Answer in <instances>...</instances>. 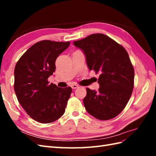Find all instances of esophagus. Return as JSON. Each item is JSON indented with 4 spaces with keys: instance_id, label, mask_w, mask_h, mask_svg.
Instances as JSON below:
<instances>
[{
    "instance_id": "34e87169",
    "label": "esophagus",
    "mask_w": 156,
    "mask_h": 156,
    "mask_svg": "<svg viewBox=\"0 0 156 156\" xmlns=\"http://www.w3.org/2000/svg\"><path fill=\"white\" fill-rule=\"evenodd\" d=\"M71 87H72L73 89H76V88H77L79 87V85L76 84H72Z\"/></svg>"
}]
</instances>
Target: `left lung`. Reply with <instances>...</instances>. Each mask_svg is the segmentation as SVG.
I'll list each match as a JSON object with an SVG mask.
<instances>
[{"instance_id":"1","label":"left lung","mask_w":156,"mask_h":156,"mask_svg":"<svg viewBox=\"0 0 156 156\" xmlns=\"http://www.w3.org/2000/svg\"><path fill=\"white\" fill-rule=\"evenodd\" d=\"M85 55L90 70L100 73L98 91L87 88L86 110L99 120H109L121 113L134 87V69L127 51L107 35L97 34L74 41Z\"/></svg>"}]
</instances>
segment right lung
<instances>
[{
  "instance_id": "add662e5",
  "label": "right lung",
  "mask_w": 156,
  "mask_h": 156,
  "mask_svg": "<svg viewBox=\"0 0 156 156\" xmlns=\"http://www.w3.org/2000/svg\"><path fill=\"white\" fill-rule=\"evenodd\" d=\"M70 43L44 40L29 48L16 64L14 89L18 101L30 117L49 123L64 115L72 88H59L48 79L55 62Z\"/></svg>"
}]
</instances>
